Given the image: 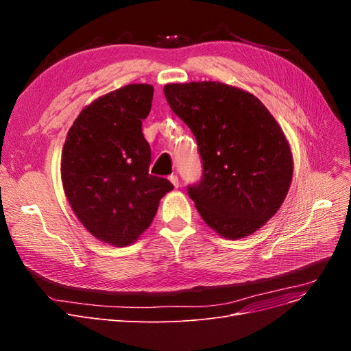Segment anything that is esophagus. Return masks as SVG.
Segmentation results:
<instances>
[{
  "label": "esophagus",
  "instance_id": "34e87169",
  "mask_svg": "<svg viewBox=\"0 0 351 351\" xmlns=\"http://www.w3.org/2000/svg\"><path fill=\"white\" fill-rule=\"evenodd\" d=\"M169 180L172 182V185H173L175 188H178V186H179V179H178V176H176V175H171V176H169Z\"/></svg>",
  "mask_w": 351,
  "mask_h": 351
}]
</instances>
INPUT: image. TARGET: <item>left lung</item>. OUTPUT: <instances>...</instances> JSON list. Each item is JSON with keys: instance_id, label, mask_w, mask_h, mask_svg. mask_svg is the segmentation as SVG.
<instances>
[{"instance_id": "obj_1", "label": "left lung", "mask_w": 351, "mask_h": 351, "mask_svg": "<svg viewBox=\"0 0 351 351\" xmlns=\"http://www.w3.org/2000/svg\"><path fill=\"white\" fill-rule=\"evenodd\" d=\"M165 98L197 142L202 179L188 195L220 236L242 239L279 210L293 178L290 145L250 92L222 82L168 84Z\"/></svg>"}]
</instances>
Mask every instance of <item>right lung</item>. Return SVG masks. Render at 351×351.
<instances>
[{
	"label": "right lung",
	"instance_id": "right-lung-1",
	"mask_svg": "<svg viewBox=\"0 0 351 351\" xmlns=\"http://www.w3.org/2000/svg\"><path fill=\"white\" fill-rule=\"evenodd\" d=\"M154 86L131 84L85 106L68 131L61 178L69 205L98 241L128 246L151 226L159 200L173 189L149 175L151 146L142 134Z\"/></svg>",
	"mask_w": 351,
	"mask_h": 351
}]
</instances>
